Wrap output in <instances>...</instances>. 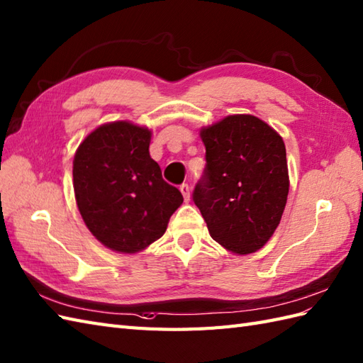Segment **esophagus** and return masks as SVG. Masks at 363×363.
Masks as SVG:
<instances>
[{"label":"esophagus","instance_id":"esophagus-1","mask_svg":"<svg viewBox=\"0 0 363 363\" xmlns=\"http://www.w3.org/2000/svg\"><path fill=\"white\" fill-rule=\"evenodd\" d=\"M179 190H181V193H182L184 199L189 201V199H190V187H189V184H182L181 187H179Z\"/></svg>","mask_w":363,"mask_h":363}]
</instances>
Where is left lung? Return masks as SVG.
Segmentation results:
<instances>
[{
  "label": "left lung",
  "mask_w": 363,
  "mask_h": 363,
  "mask_svg": "<svg viewBox=\"0 0 363 363\" xmlns=\"http://www.w3.org/2000/svg\"><path fill=\"white\" fill-rule=\"evenodd\" d=\"M204 174L193 201L210 237L233 254L261 249L280 224L289 193L280 134L250 114L227 116L201 130Z\"/></svg>",
  "instance_id": "left-lung-1"
}]
</instances>
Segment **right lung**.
Segmentation results:
<instances>
[{"mask_svg":"<svg viewBox=\"0 0 363 363\" xmlns=\"http://www.w3.org/2000/svg\"><path fill=\"white\" fill-rule=\"evenodd\" d=\"M150 140L145 126L111 122L88 134L74 156V193L83 221L119 254H136L161 238L184 201L162 179Z\"/></svg>","mask_w":363,"mask_h":363,"instance_id":"obj_1","label":"right lung"}]
</instances>
